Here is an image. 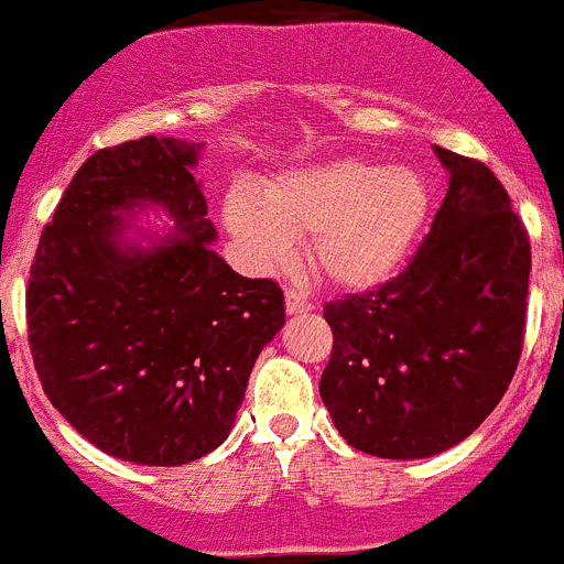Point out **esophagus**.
I'll return each mask as SVG.
<instances>
[{
	"instance_id": "esophagus-1",
	"label": "esophagus",
	"mask_w": 564,
	"mask_h": 564,
	"mask_svg": "<svg viewBox=\"0 0 564 564\" xmlns=\"http://www.w3.org/2000/svg\"><path fill=\"white\" fill-rule=\"evenodd\" d=\"M285 307H288V313H291V316H296V313H310V310H313V304H310L307 299L302 296V293L288 291L285 293Z\"/></svg>"
}]
</instances>
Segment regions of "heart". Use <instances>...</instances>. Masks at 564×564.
Wrapping results in <instances>:
<instances>
[{"instance_id": "1", "label": "heart", "mask_w": 564, "mask_h": 564, "mask_svg": "<svg viewBox=\"0 0 564 564\" xmlns=\"http://www.w3.org/2000/svg\"><path fill=\"white\" fill-rule=\"evenodd\" d=\"M425 181L411 167L333 159L291 170L262 193L235 187L224 218L248 262L262 271L296 254L307 235L310 268L340 291L380 285L408 257L427 218Z\"/></svg>"}]
</instances>
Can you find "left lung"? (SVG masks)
Segmentation results:
<instances>
[{
    "label": "left lung",
    "mask_w": 564,
    "mask_h": 564,
    "mask_svg": "<svg viewBox=\"0 0 564 564\" xmlns=\"http://www.w3.org/2000/svg\"><path fill=\"white\" fill-rule=\"evenodd\" d=\"M447 195L405 271L324 307L322 400L377 458H431L487 420L523 349L531 246L487 164L433 144Z\"/></svg>",
    "instance_id": "obj_1"
}]
</instances>
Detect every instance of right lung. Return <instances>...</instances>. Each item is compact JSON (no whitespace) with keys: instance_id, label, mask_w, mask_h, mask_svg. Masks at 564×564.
I'll list each match as a JSON object with an SVG mask.
<instances>
[{"instance_id":"right-lung-1","label":"right lung","mask_w":564,"mask_h":564,"mask_svg":"<svg viewBox=\"0 0 564 564\" xmlns=\"http://www.w3.org/2000/svg\"><path fill=\"white\" fill-rule=\"evenodd\" d=\"M200 153L204 142L173 137L97 151L30 268V352L46 397L95 447L144 467L220 447L262 346L285 327L276 282L212 251ZM144 208L174 229L137 227Z\"/></svg>"}]
</instances>
